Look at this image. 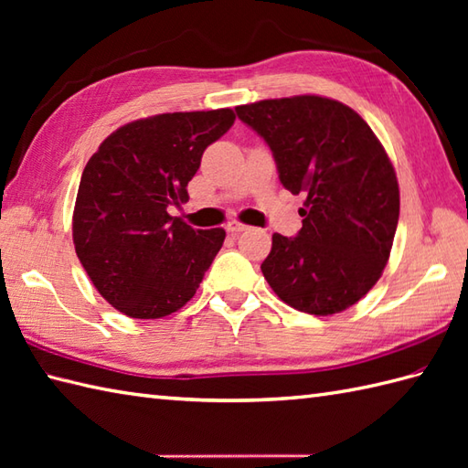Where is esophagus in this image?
<instances>
[{"label": "esophagus", "instance_id": "obj_1", "mask_svg": "<svg viewBox=\"0 0 468 468\" xmlns=\"http://www.w3.org/2000/svg\"><path fill=\"white\" fill-rule=\"evenodd\" d=\"M225 229H227V233H231V235H239V233L247 231V225H243V223H239V221H229Z\"/></svg>", "mask_w": 468, "mask_h": 468}]
</instances>
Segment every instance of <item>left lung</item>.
<instances>
[{"label":"left lung","mask_w":468,"mask_h":468,"mask_svg":"<svg viewBox=\"0 0 468 468\" xmlns=\"http://www.w3.org/2000/svg\"><path fill=\"white\" fill-rule=\"evenodd\" d=\"M235 112L270 144L287 191L305 193L300 233H273L263 277L300 312L347 310L380 280L399 225V181L384 146L332 98H275Z\"/></svg>","instance_id":"obj_1"}]
</instances>
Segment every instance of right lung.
I'll use <instances>...</instances> for the list:
<instances>
[{
	"label": "right lung",
	"mask_w": 468,
	"mask_h": 468,
	"mask_svg": "<svg viewBox=\"0 0 468 468\" xmlns=\"http://www.w3.org/2000/svg\"><path fill=\"white\" fill-rule=\"evenodd\" d=\"M235 122L231 108L166 112L128 122L98 146L78 186L76 255L104 300L136 320H156L191 300L225 241L166 213L208 144Z\"/></svg>",
	"instance_id": "obj_1"
}]
</instances>
